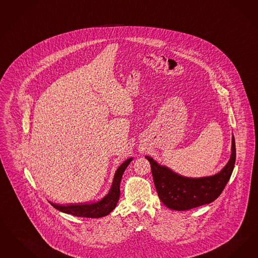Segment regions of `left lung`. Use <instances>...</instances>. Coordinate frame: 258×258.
<instances>
[{"label":"left lung","instance_id":"1","mask_svg":"<svg viewBox=\"0 0 258 258\" xmlns=\"http://www.w3.org/2000/svg\"><path fill=\"white\" fill-rule=\"evenodd\" d=\"M146 158L151 163L155 188L161 202L170 209L184 211L210 204L221 195L235 164V140L232 136L231 155L227 165L210 176L187 177L158 164L151 156Z\"/></svg>","mask_w":258,"mask_h":258}]
</instances>
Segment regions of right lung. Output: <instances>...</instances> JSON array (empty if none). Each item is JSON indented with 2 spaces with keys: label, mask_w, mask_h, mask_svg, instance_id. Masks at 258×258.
<instances>
[{
  "label": "right lung",
  "mask_w": 258,
  "mask_h": 258,
  "mask_svg": "<svg viewBox=\"0 0 258 258\" xmlns=\"http://www.w3.org/2000/svg\"><path fill=\"white\" fill-rule=\"evenodd\" d=\"M133 157L126 159L115 172L113 182L110 187L109 192L103 197L102 200L92 204H80L70 206H59L51 203L55 209L63 213L71 214L74 216L85 217V218H102L108 215L117 206L120 198V183L124 174V170L132 162Z\"/></svg>",
  "instance_id": "add662e5"
}]
</instances>
